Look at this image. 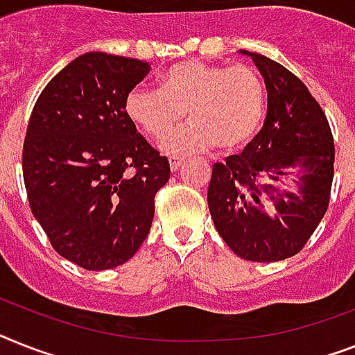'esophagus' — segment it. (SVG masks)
<instances>
[{
  "instance_id": "34e87169",
  "label": "esophagus",
  "mask_w": 355,
  "mask_h": 355,
  "mask_svg": "<svg viewBox=\"0 0 355 355\" xmlns=\"http://www.w3.org/2000/svg\"><path fill=\"white\" fill-rule=\"evenodd\" d=\"M183 163H184L183 157H171V159H168V165H171V171L172 172L178 171V168H180V166L183 165Z\"/></svg>"
}]
</instances>
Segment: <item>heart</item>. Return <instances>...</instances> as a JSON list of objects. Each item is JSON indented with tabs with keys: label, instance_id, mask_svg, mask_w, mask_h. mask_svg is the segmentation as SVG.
Returning a JSON list of instances; mask_svg holds the SVG:
<instances>
[{
	"label": "heart",
	"instance_id": "1",
	"mask_svg": "<svg viewBox=\"0 0 355 355\" xmlns=\"http://www.w3.org/2000/svg\"><path fill=\"white\" fill-rule=\"evenodd\" d=\"M125 112L150 139L165 137L184 112L183 128L161 143L166 154L243 148L256 136L265 116V85L254 67L181 61L161 76L159 89L132 87Z\"/></svg>",
	"mask_w": 355,
	"mask_h": 355
}]
</instances>
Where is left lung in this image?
I'll use <instances>...</instances> for the list:
<instances>
[{
  "label": "left lung",
  "instance_id": "8db88e82",
  "mask_svg": "<svg viewBox=\"0 0 355 355\" xmlns=\"http://www.w3.org/2000/svg\"><path fill=\"white\" fill-rule=\"evenodd\" d=\"M239 52L265 79L266 119L243 154L214 163L209 209L236 256L281 261L304 247L329 209L334 137L297 76L266 55Z\"/></svg>",
  "mask_w": 355,
  "mask_h": 355
}]
</instances>
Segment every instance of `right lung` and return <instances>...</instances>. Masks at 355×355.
<instances>
[{
    "label": "right lung",
    "mask_w": 355,
    "mask_h": 355,
    "mask_svg": "<svg viewBox=\"0 0 355 355\" xmlns=\"http://www.w3.org/2000/svg\"><path fill=\"white\" fill-rule=\"evenodd\" d=\"M146 61L89 52L49 81L32 108L23 180L54 250L85 270L127 263L145 241L156 192L171 178L125 112Z\"/></svg>",
    "instance_id": "1"
}]
</instances>
